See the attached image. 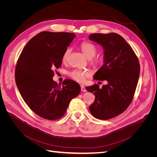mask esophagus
<instances>
[{"mask_svg":"<svg viewBox=\"0 0 157 157\" xmlns=\"http://www.w3.org/2000/svg\"><path fill=\"white\" fill-rule=\"evenodd\" d=\"M80 88H81V91L82 92H86V89L85 88V86L84 85H80Z\"/></svg>","mask_w":157,"mask_h":157,"instance_id":"34e87169","label":"esophagus"}]
</instances>
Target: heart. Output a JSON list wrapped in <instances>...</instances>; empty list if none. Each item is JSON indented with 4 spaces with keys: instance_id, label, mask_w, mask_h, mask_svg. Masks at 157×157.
<instances>
[{
    "instance_id": "obj_1",
    "label": "heart",
    "mask_w": 157,
    "mask_h": 157,
    "mask_svg": "<svg viewBox=\"0 0 157 157\" xmlns=\"http://www.w3.org/2000/svg\"><path fill=\"white\" fill-rule=\"evenodd\" d=\"M80 49H81L84 55L88 59H91L96 56L97 53V48L94 44L88 42H83L80 44ZM70 48H67L63 52L62 56V61H66L67 60L68 56L70 54ZM103 62V58L101 57H98L93 59L91 61V63L94 67H98ZM68 76L75 81L78 82H84L85 80L90 77V73L88 71H82L79 69H75L67 73Z\"/></svg>"
}]
</instances>
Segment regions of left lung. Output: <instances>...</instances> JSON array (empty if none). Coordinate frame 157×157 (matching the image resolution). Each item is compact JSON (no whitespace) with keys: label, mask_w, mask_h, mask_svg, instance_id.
<instances>
[{"label":"left lung","mask_w":157,"mask_h":157,"mask_svg":"<svg viewBox=\"0 0 157 157\" xmlns=\"http://www.w3.org/2000/svg\"><path fill=\"white\" fill-rule=\"evenodd\" d=\"M89 39L100 44L104 50V64L94 78L107 83L101 88L97 84L86 87L95 96L90 111L98 119L108 120L120 115L130 105L138 82L140 65L132 47L118 34L93 33Z\"/></svg>","instance_id":"obj_1"}]
</instances>
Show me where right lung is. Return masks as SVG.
<instances>
[{
    "mask_svg": "<svg viewBox=\"0 0 157 157\" xmlns=\"http://www.w3.org/2000/svg\"><path fill=\"white\" fill-rule=\"evenodd\" d=\"M75 36L70 33L40 32L27 42L18 58L17 87L29 107L45 119L62 117L81 90L72 80H64L61 86L52 79L54 70L62 64L63 52Z\"/></svg>",
    "mask_w": 157,
    "mask_h": 157,
    "instance_id": "1",
    "label": "right lung"
}]
</instances>
